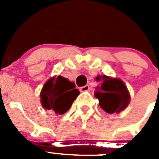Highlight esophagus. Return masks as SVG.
<instances>
[{
	"label": "esophagus",
	"instance_id": "obj_1",
	"mask_svg": "<svg viewBox=\"0 0 159 159\" xmlns=\"http://www.w3.org/2000/svg\"><path fill=\"white\" fill-rule=\"evenodd\" d=\"M90 91V87L88 85H85L84 87H81L80 88V92H88Z\"/></svg>",
	"mask_w": 159,
	"mask_h": 159
}]
</instances>
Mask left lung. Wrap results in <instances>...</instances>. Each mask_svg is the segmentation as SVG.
Instances as JSON below:
<instances>
[{"instance_id": "1", "label": "left lung", "mask_w": 159, "mask_h": 159, "mask_svg": "<svg viewBox=\"0 0 159 159\" xmlns=\"http://www.w3.org/2000/svg\"><path fill=\"white\" fill-rule=\"evenodd\" d=\"M95 80L101 82L100 86L95 88V96L102 110L108 114H118L127 108L130 96L123 80L105 75H98Z\"/></svg>"}]
</instances>
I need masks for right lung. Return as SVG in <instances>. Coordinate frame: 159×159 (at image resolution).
<instances>
[{"label":"right lung","mask_w":159,"mask_h":159,"mask_svg":"<svg viewBox=\"0 0 159 159\" xmlns=\"http://www.w3.org/2000/svg\"><path fill=\"white\" fill-rule=\"evenodd\" d=\"M80 95L75 84L61 75H55L44 84L40 92V102L43 109L52 110L56 115H63L72 105Z\"/></svg>","instance_id":"obj_1"}]
</instances>
